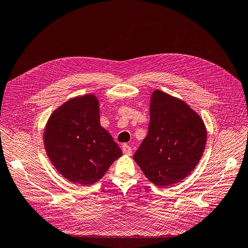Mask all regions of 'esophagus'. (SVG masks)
<instances>
[{
    "label": "esophagus",
    "mask_w": 248,
    "mask_h": 248,
    "mask_svg": "<svg viewBox=\"0 0 248 248\" xmlns=\"http://www.w3.org/2000/svg\"><path fill=\"white\" fill-rule=\"evenodd\" d=\"M123 152L126 155H131L132 154V149L128 145H123Z\"/></svg>",
    "instance_id": "34e87169"
}]
</instances>
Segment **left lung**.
<instances>
[{
  "mask_svg": "<svg viewBox=\"0 0 248 248\" xmlns=\"http://www.w3.org/2000/svg\"><path fill=\"white\" fill-rule=\"evenodd\" d=\"M206 140V126L200 115L185 101L155 90L148 134L133 158L149 181L168 187L191 173Z\"/></svg>",
  "mask_w": 248,
  "mask_h": 248,
  "instance_id": "8db88e82",
  "label": "left lung"
}]
</instances>
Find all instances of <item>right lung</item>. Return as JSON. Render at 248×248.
Wrapping results in <instances>:
<instances>
[{"label": "right lung", "mask_w": 248, "mask_h": 248, "mask_svg": "<svg viewBox=\"0 0 248 248\" xmlns=\"http://www.w3.org/2000/svg\"><path fill=\"white\" fill-rule=\"evenodd\" d=\"M44 147L57 171L75 184L98 182L123 155L100 124L93 94L72 98L53 112L44 130Z\"/></svg>", "instance_id": "add662e5"}]
</instances>
